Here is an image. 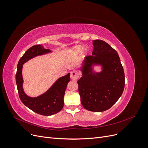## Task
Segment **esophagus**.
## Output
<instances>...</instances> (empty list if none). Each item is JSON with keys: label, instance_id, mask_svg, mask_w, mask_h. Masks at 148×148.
I'll list each match as a JSON object with an SVG mask.
<instances>
[{"label": "esophagus", "instance_id": "1", "mask_svg": "<svg viewBox=\"0 0 148 148\" xmlns=\"http://www.w3.org/2000/svg\"><path fill=\"white\" fill-rule=\"evenodd\" d=\"M70 77H71V79L77 80V79L79 78L78 73L77 72V71H71V72Z\"/></svg>", "mask_w": 148, "mask_h": 148}]
</instances>
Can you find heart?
<instances>
[{
  "mask_svg": "<svg viewBox=\"0 0 148 148\" xmlns=\"http://www.w3.org/2000/svg\"><path fill=\"white\" fill-rule=\"evenodd\" d=\"M83 47H84V46L83 45L75 46L70 49L69 52L72 53V54H78V53H79L83 51V52L87 53L89 51V49L88 47H85L83 50Z\"/></svg>",
  "mask_w": 148,
  "mask_h": 148,
  "instance_id": "heart-1",
  "label": "heart"
}]
</instances>
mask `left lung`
Returning a JSON list of instances; mask_svg holds the SVG:
<instances>
[{
  "label": "left lung",
  "instance_id": "1",
  "mask_svg": "<svg viewBox=\"0 0 148 148\" xmlns=\"http://www.w3.org/2000/svg\"><path fill=\"white\" fill-rule=\"evenodd\" d=\"M92 45V56L84 57L78 68L82 77L77 83L84 108L98 112L110 109L122 96L125 74L118 53L109 44L97 39Z\"/></svg>",
  "mask_w": 148,
  "mask_h": 148
}]
</instances>
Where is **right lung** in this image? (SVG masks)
<instances>
[{
    "label": "right lung",
    "instance_id": "obj_1",
    "mask_svg": "<svg viewBox=\"0 0 148 148\" xmlns=\"http://www.w3.org/2000/svg\"><path fill=\"white\" fill-rule=\"evenodd\" d=\"M53 51L44 48L42 44L33 46L25 52L17 65L16 84L21 102L29 109L42 115L56 114L62 109L64 105V97L68 83L70 81V73L58 78L52 86L42 95L31 97L26 95L23 89L24 80L22 75L23 64L33 58L49 54Z\"/></svg>",
    "mask_w": 148,
    "mask_h": 148
}]
</instances>
